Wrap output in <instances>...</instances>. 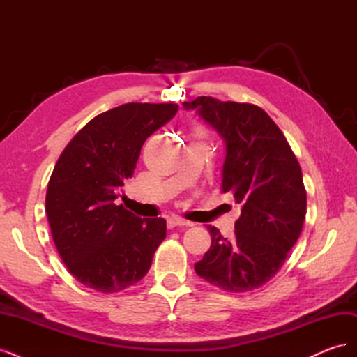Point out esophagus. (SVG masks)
<instances>
[{"label": "esophagus", "mask_w": 357, "mask_h": 357, "mask_svg": "<svg viewBox=\"0 0 357 357\" xmlns=\"http://www.w3.org/2000/svg\"><path fill=\"white\" fill-rule=\"evenodd\" d=\"M168 226L169 228H176V226H192V222L181 219L178 215H172V218L168 219Z\"/></svg>", "instance_id": "34e87169"}]
</instances>
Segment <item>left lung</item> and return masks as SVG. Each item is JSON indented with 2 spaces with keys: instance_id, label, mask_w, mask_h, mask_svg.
Masks as SVG:
<instances>
[{
  "instance_id": "obj_1",
  "label": "left lung",
  "mask_w": 357,
  "mask_h": 357,
  "mask_svg": "<svg viewBox=\"0 0 357 357\" xmlns=\"http://www.w3.org/2000/svg\"><path fill=\"white\" fill-rule=\"evenodd\" d=\"M223 138L222 190L241 204L232 240L208 225L211 247L195 264L205 282L226 291L268 283L298 241L307 213L299 162L286 137L261 107L198 96L183 102Z\"/></svg>"
}]
</instances>
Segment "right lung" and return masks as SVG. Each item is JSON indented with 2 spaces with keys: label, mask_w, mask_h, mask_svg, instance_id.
<instances>
[{
  "label": "right lung",
  "mask_w": 357,
  "mask_h": 357,
  "mask_svg": "<svg viewBox=\"0 0 357 357\" xmlns=\"http://www.w3.org/2000/svg\"><path fill=\"white\" fill-rule=\"evenodd\" d=\"M177 104L128 102L93 117L63 149L49 180L46 214L74 278L102 294L138 283L167 235L162 218L142 219L114 199L131 178L146 139Z\"/></svg>",
  "instance_id": "obj_1"
}]
</instances>
